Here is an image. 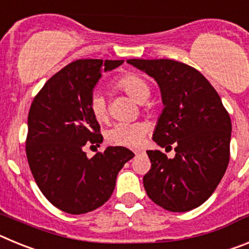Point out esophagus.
Masks as SVG:
<instances>
[{
	"label": "esophagus",
	"mask_w": 249,
	"mask_h": 249,
	"mask_svg": "<svg viewBox=\"0 0 249 249\" xmlns=\"http://www.w3.org/2000/svg\"><path fill=\"white\" fill-rule=\"evenodd\" d=\"M135 155H136V156L142 155V151H141V149H136V151H135Z\"/></svg>",
	"instance_id": "esophagus-1"
}]
</instances>
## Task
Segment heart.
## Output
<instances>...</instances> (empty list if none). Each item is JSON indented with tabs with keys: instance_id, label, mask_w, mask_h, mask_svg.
I'll use <instances>...</instances> for the list:
<instances>
[{
	"instance_id": "1",
	"label": "heart",
	"mask_w": 249,
	"mask_h": 249,
	"mask_svg": "<svg viewBox=\"0 0 249 249\" xmlns=\"http://www.w3.org/2000/svg\"><path fill=\"white\" fill-rule=\"evenodd\" d=\"M117 86L138 103H143L151 93L148 83L142 77L135 73H128L121 77L117 81ZM89 109L93 117L100 122L107 120V116H108L107 102L101 92L96 91L92 94L91 101H89ZM146 132L147 126L142 122H118L113 124L111 129L107 132V138L111 143L118 144V146L137 147L142 143Z\"/></svg>"
}]
</instances>
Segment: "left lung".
<instances>
[{"label":"left lung","mask_w":249,"mask_h":249,"mask_svg":"<svg viewBox=\"0 0 249 249\" xmlns=\"http://www.w3.org/2000/svg\"><path fill=\"white\" fill-rule=\"evenodd\" d=\"M127 63L155 78L163 109L153 141L172 148L168 158L147 151L152 167L143 177L149 198L171 212H187L210 198L228 162L232 123L221 97L206 77L172 59H128Z\"/></svg>","instance_id":"obj_1"}]
</instances>
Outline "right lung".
<instances>
[{"instance_id": "obj_1", "label": "right lung", "mask_w": 249, "mask_h": 249, "mask_svg": "<svg viewBox=\"0 0 249 249\" xmlns=\"http://www.w3.org/2000/svg\"><path fill=\"white\" fill-rule=\"evenodd\" d=\"M122 59H78L57 72L35 97L28 113V164L46 198L70 214L91 212L108 201L117 175L135 153L109 146L92 158L87 143L103 142L100 124L89 109L102 73Z\"/></svg>"}]
</instances>
